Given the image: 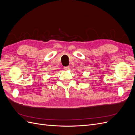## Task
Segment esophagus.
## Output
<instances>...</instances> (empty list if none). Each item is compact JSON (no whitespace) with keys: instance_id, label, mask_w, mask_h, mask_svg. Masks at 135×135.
<instances>
[{"instance_id":"obj_1","label":"esophagus","mask_w":135,"mask_h":135,"mask_svg":"<svg viewBox=\"0 0 135 135\" xmlns=\"http://www.w3.org/2000/svg\"><path fill=\"white\" fill-rule=\"evenodd\" d=\"M64 70L67 71V70H69V69H70V67H69V66H65V67H64Z\"/></svg>"}]
</instances>
